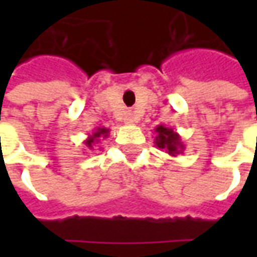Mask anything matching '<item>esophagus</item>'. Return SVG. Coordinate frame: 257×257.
<instances>
[{
	"label": "esophagus",
	"instance_id": "1",
	"mask_svg": "<svg viewBox=\"0 0 257 257\" xmlns=\"http://www.w3.org/2000/svg\"><path fill=\"white\" fill-rule=\"evenodd\" d=\"M136 122V117H135L134 114H129L128 117L125 118V123H129V125H132V123Z\"/></svg>",
	"mask_w": 257,
	"mask_h": 257
}]
</instances>
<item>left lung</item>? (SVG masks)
Returning <instances> with one entry per match:
<instances>
[{"instance_id": "left-lung-1", "label": "left lung", "mask_w": 257, "mask_h": 257, "mask_svg": "<svg viewBox=\"0 0 257 257\" xmlns=\"http://www.w3.org/2000/svg\"><path fill=\"white\" fill-rule=\"evenodd\" d=\"M156 139L154 143L160 150H165L169 156L176 157L179 154H183L184 145L182 138L178 132H175L172 128L165 126V125H158L156 129Z\"/></svg>"}]
</instances>
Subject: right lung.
<instances>
[{
    "label": "right lung",
    "mask_w": 257,
    "mask_h": 257,
    "mask_svg": "<svg viewBox=\"0 0 257 257\" xmlns=\"http://www.w3.org/2000/svg\"><path fill=\"white\" fill-rule=\"evenodd\" d=\"M108 135H110V129L104 128V126H97L92 132V135H88V139L84 142L85 146L89 150H93V147L100 142V139H106V138H108Z\"/></svg>",
    "instance_id": "obj_1"
}]
</instances>
